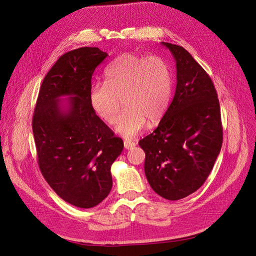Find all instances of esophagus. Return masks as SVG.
Returning a JSON list of instances; mask_svg holds the SVG:
<instances>
[{"instance_id": "34e87169", "label": "esophagus", "mask_w": 256, "mask_h": 256, "mask_svg": "<svg viewBox=\"0 0 256 256\" xmlns=\"http://www.w3.org/2000/svg\"><path fill=\"white\" fill-rule=\"evenodd\" d=\"M124 144L126 150H132L134 146H136V143H135V142H132V141H130V140H124Z\"/></svg>"}]
</instances>
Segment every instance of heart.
Wrapping results in <instances>:
<instances>
[{"label":"heart","mask_w":256,"mask_h":256,"mask_svg":"<svg viewBox=\"0 0 256 256\" xmlns=\"http://www.w3.org/2000/svg\"><path fill=\"white\" fill-rule=\"evenodd\" d=\"M104 76L106 82L92 84L89 100L104 121L114 124L124 98L126 110L115 128L119 135L132 138L147 121L154 126L163 118L172 96V76L162 58L126 52L106 66Z\"/></svg>","instance_id":"1"}]
</instances>
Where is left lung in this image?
I'll return each mask as SVG.
<instances>
[{"label": "left lung", "instance_id": "obj_1", "mask_svg": "<svg viewBox=\"0 0 256 256\" xmlns=\"http://www.w3.org/2000/svg\"><path fill=\"white\" fill-rule=\"evenodd\" d=\"M176 60L174 98L158 128L139 141L152 190L182 199L204 184L220 154V104L210 78L182 46L162 42Z\"/></svg>", "mask_w": 256, "mask_h": 256}]
</instances>
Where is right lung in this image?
Returning <instances> with one entry per match:
<instances>
[{"label": "right lung", "instance_id": "obj_1", "mask_svg": "<svg viewBox=\"0 0 256 256\" xmlns=\"http://www.w3.org/2000/svg\"><path fill=\"white\" fill-rule=\"evenodd\" d=\"M106 56L98 48L64 54L44 78L33 115L40 171L59 197L80 208L109 195L111 166L124 150L89 100L92 74Z\"/></svg>", "mask_w": 256, "mask_h": 256}]
</instances>
